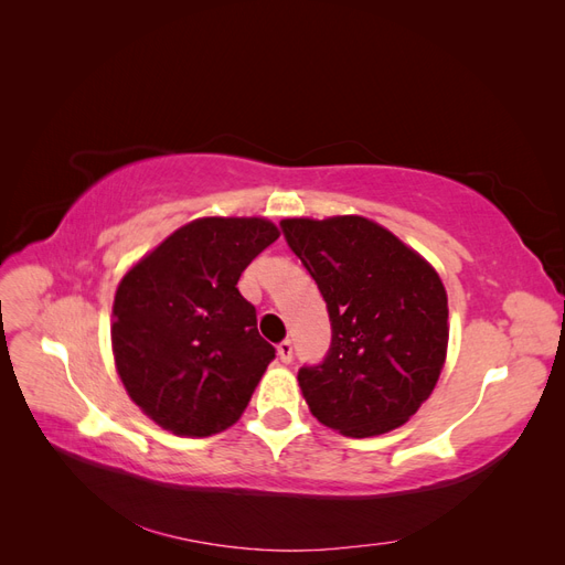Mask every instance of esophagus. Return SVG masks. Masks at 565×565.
I'll return each instance as SVG.
<instances>
[{
    "label": "esophagus",
    "instance_id": "1",
    "mask_svg": "<svg viewBox=\"0 0 565 565\" xmlns=\"http://www.w3.org/2000/svg\"><path fill=\"white\" fill-rule=\"evenodd\" d=\"M278 358H280V363H292V358H295V349H292V341H280L278 344Z\"/></svg>",
    "mask_w": 565,
    "mask_h": 565
}]
</instances>
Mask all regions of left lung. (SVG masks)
Returning <instances> with one entry per match:
<instances>
[{
    "label": "left lung",
    "instance_id": "1",
    "mask_svg": "<svg viewBox=\"0 0 565 565\" xmlns=\"http://www.w3.org/2000/svg\"><path fill=\"white\" fill-rule=\"evenodd\" d=\"M280 226L332 322L328 358L299 370L311 415L351 438L398 429L446 365L448 292L436 268L358 214L282 218Z\"/></svg>",
    "mask_w": 565,
    "mask_h": 565
}]
</instances>
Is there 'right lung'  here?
I'll return each mask as SVG.
<instances>
[{
    "label": "right lung",
    "instance_id": "1",
    "mask_svg": "<svg viewBox=\"0 0 565 565\" xmlns=\"http://www.w3.org/2000/svg\"><path fill=\"white\" fill-rule=\"evenodd\" d=\"M280 237L264 216H202L136 262L117 285L110 341L129 398L164 431L233 426L276 349L259 337L241 273Z\"/></svg>",
    "mask_w": 565,
    "mask_h": 565
}]
</instances>
